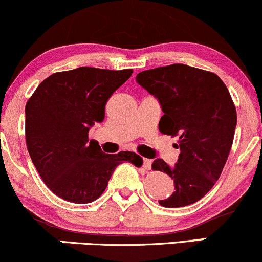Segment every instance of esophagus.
I'll use <instances>...</instances> for the list:
<instances>
[{
	"label": "esophagus",
	"instance_id": "obj_1",
	"mask_svg": "<svg viewBox=\"0 0 262 262\" xmlns=\"http://www.w3.org/2000/svg\"><path fill=\"white\" fill-rule=\"evenodd\" d=\"M143 167L145 170L151 169V160H149V159H143Z\"/></svg>",
	"mask_w": 262,
	"mask_h": 262
}]
</instances>
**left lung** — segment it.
I'll return each instance as SVG.
<instances>
[{
  "label": "left lung",
  "instance_id": "obj_1",
  "mask_svg": "<svg viewBox=\"0 0 262 262\" xmlns=\"http://www.w3.org/2000/svg\"><path fill=\"white\" fill-rule=\"evenodd\" d=\"M135 80L160 103L159 130L179 137L176 164L155 159L151 165L175 183L159 203L176 208L197 202L218 181L233 144L236 111L227 86L215 74L183 64L141 71Z\"/></svg>",
  "mask_w": 262,
  "mask_h": 262
}]
</instances>
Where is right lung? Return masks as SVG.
<instances>
[{"label": "right lung", "instance_id": "right-lung-1", "mask_svg": "<svg viewBox=\"0 0 262 262\" xmlns=\"http://www.w3.org/2000/svg\"><path fill=\"white\" fill-rule=\"evenodd\" d=\"M133 74L81 66L50 75L26 104V140L35 169L48 188L68 202L85 204L106 189L114 169L143 160L130 151L104 154L89 140L104 119L108 98Z\"/></svg>", "mask_w": 262, "mask_h": 262}]
</instances>
